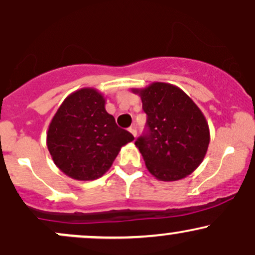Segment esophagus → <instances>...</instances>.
<instances>
[{
    "instance_id": "esophagus-1",
    "label": "esophagus",
    "mask_w": 255,
    "mask_h": 255,
    "mask_svg": "<svg viewBox=\"0 0 255 255\" xmlns=\"http://www.w3.org/2000/svg\"><path fill=\"white\" fill-rule=\"evenodd\" d=\"M129 131L131 134H133V136H136V127L135 126H133V127L129 128Z\"/></svg>"
}]
</instances>
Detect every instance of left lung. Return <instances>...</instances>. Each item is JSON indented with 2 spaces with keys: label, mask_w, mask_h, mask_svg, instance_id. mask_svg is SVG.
<instances>
[{
  "label": "left lung",
  "mask_w": 255,
  "mask_h": 255,
  "mask_svg": "<svg viewBox=\"0 0 255 255\" xmlns=\"http://www.w3.org/2000/svg\"><path fill=\"white\" fill-rule=\"evenodd\" d=\"M147 115V131L135 146L147 170L159 181H177L203 162L210 144L209 124L198 105L180 87L152 83L131 89Z\"/></svg>",
  "instance_id": "left-lung-1"
}]
</instances>
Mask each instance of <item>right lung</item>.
Masks as SVG:
<instances>
[{
	"mask_svg": "<svg viewBox=\"0 0 255 255\" xmlns=\"http://www.w3.org/2000/svg\"><path fill=\"white\" fill-rule=\"evenodd\" d=\"M105 110V98L93 87L71 93L60 105L46 133L52 160L67 176L92 181L103 176L122 146L133 141Z\"/></svg>",
	"mask_w": 255,
	"mask_h": 255,
	"instance_id": "add662e5",
	"label": "right lung"
}]
</instances>
